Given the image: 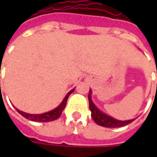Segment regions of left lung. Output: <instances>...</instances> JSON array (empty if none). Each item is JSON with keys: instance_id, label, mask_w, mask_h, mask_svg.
I'll return each mask as SVG.
<instances>
[{"instance_id": "8db88e82", "label": "left lung", "mask_w": 157, "mask_h": 157, "mask_svg": "<svg viewBox=\"0 0 157 157\" xmlns=\"http://www.w3.org/2000/svg\"><path fill=\"white\" fill-rule=\"evenodd\" d=\"M92 91L90 90V93L88 94V100H89V108L92 112V117L94 121L100 126L105 127V128H121L126 125H128L132 121H135V119L129 120V121H119L114 118L111 117L107 114L101 112L100 109L97 108V106L94 105L92 98H91Z\"/></svg>"}]
</instances>
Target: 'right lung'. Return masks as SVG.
Wrapping results in <instances>:
<instances>
[{
    "label": "right lung",
    "mask_w": 157,
    "mask_h": 157,
    "mask_svg": "<svg viewBox=\"0 0 157 157\" xmlns=\"http://www.w3.org/2000/svg\"><path fill=\"white\" fill-rule=\"evenodd\" d=\"M74 89L71 90L68 94H66V96L64 97V99L62 101V103L58 105L57 107H56L55 109H53L52 111L47 112V113H41V114H30V113H24V112L20 111L19 109H16L17 112L21 114L24 118H26L28 120H30V121H38V122H49V121H55L58 118L60 117V115L62 114V112L64 109L65 105H66V102L67 100L69 98L70 94L71 93H73Z\"/></svg>",
    "instance_id": "obj_1"
}]
</instances>
